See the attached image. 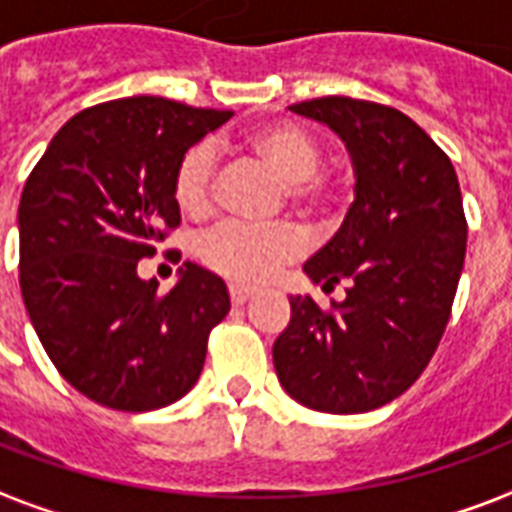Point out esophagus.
Segmentation results:
<instances>
[{
  "mask_svg": "<svg viewBox=\"0 0 512 512\" xmlns=\"http://www.w3.org/2000/svg\"><path fill=\"white\" fill-rule=\"evenodd\" d=\"M249 298H252V290H246V287H236V285L230 287V301H233L236 306L246 304Z\"/></svg>",
  "mask_w": 512,
  "mask_h": 512,
  "instance_id": "esophagus-1",
  "label": "esophagus"
}]
</instances>
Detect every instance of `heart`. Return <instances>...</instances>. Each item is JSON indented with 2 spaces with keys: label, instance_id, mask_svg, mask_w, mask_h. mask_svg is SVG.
Segmentation results:
<instances>
[{
  "label": "heart",
  "instance_id": "obj_1",
  "mask_svg": "<svg viewBox=\"0 0 512 512\" xmlns=\"http://www.w3.org/2000/svg\"><path fill=\"white\" fill-rule=\"evenodd\" d=\"M246 146L279 179L285 195L306 214H320L333 203V187L320 170V143L290 121H271L249 132ZM173 198L189 217H206L217 198V154L211 143H195L173 173ZM306 238L290 222L246 225L222 222L198 241L200 263L236 285H263L304 252Z\"/></svg>",
  "mask_w": 512,
  "mask_h": 512
}]
</instances>
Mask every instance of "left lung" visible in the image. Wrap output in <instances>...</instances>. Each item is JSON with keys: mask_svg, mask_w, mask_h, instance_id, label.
Here are the masks:
<instances>
[{"mask_svg": "<svg viewBox=\"0 0 512 512\" xmlns=\"http://www.w3.org/2000/svg\"><path fill=\"white\" fill-rule=\"evenodd\" d=\"M290 111L344 140L355 200L304 266L325 290L344 282L347 298L323 312L312 295H290V323L274 342L276 377L309 410H377L423 374L450 320L467 252L456 170L388 105L320 97Z\"/></svg>", "mask_w": 512, "mask_h": 512, "instance_id": "obj_1", "label": "left lung"}]
</instances>
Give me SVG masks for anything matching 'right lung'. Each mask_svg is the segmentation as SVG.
Returning <instances> with one entry per match:
<instances>
[{
	"label": "right lung",
	"mask_w": 512,
	"mask_h": 512,
	"mask_svg": "<svg viewBox=\"0 0 512 512\" xmlns=\"http://www.w3.org/2000/svg\"><path fill=\"white\" fill-rule=\"evenodd\" d=\"M233 113L127 97L75 113L29 173L18 206L21 295L64 380L121 412L168 407L192 391L208 333L230 312L217 274L195 263L160 295L140 279L179 227L173 173Z\"/></svg>",
	"instance_id": "add662e5"
}]
</instances>
